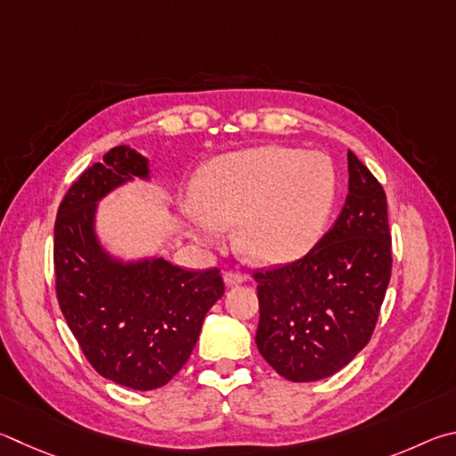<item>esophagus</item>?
Listing matches in <instances>:
<instances>
[{"label": "esophagus", "instance_id": "obj_1", "mask_svg": "<svg viewBox=\"0 0 456 456\" xmlns=\"http://www.w3.org/2000/svg\"><path fill=\"white\" fill-rule=\"evenodd\" d=\"M224 282H226L228 286L242 284V282H246V276L242 273H234V270H228V273L224 274Z\"/></svg>", "mask_w": 456, "mask_h": 456}]
</instances>
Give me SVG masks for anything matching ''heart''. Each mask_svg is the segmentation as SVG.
Instances as JSON below:
<instances>
[{
  "instance_id": "heart-1",
  "label": "heart",
  "mask_w": 456,
  "mask_h": 456,
  "mask_svg": "<svg viewBox=\"0 0 456 456\" xmlns=\"http://www.w3.org/2000/svg\"><path fill=\"white\" fill-rule=\"evenodd\" d=\"M338 178L329 156L260 146L212 159L198 178L200 228L214 240L216 224L240 226L238 246L258 265H286L322 236Z\"/></svg>"
}]
</instances>
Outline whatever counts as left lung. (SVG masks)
Wrapping results in <instances>:
<instances>
[{
    "mask_svg": "<svg viewBox=\"0 0 456 456\" xmlns=\"http://www.w3.org/2000/svg\"><path fill=\"white\" fill-rule=\"evenodd\" d=\"M390 270L387 194L348 151V196L334 226L302 258L254 270L260 354L292 382L332 377L369 345Z\"/></svg>",
    "mask_w": 456,
    "mask_h": 456,
    "instance_id": "1",
    "label": "left lung"
}]
</instances>
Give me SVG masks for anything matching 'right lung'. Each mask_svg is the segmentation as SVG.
Segmentation results:
<instances>
[{"label": "right lung", "mask_w": 456, "mask_h": 456, "mask_svg": "<svg viewBox=\"0 0 456 456\" xmlns=\"http://www.w3.org/2000/svg\"><path fill=\"white\" fill-rule=\"evenodd\" d=\"M148 158L118 146L71 183L53 226V273L63 318L103 379L134 390L164 387L188 362L208 310L224 294L218 268L191 273L164 258L124 262L103 252L94 232L98 200Z\"/></svg>", "instance_id": "1"}]
</instances>
